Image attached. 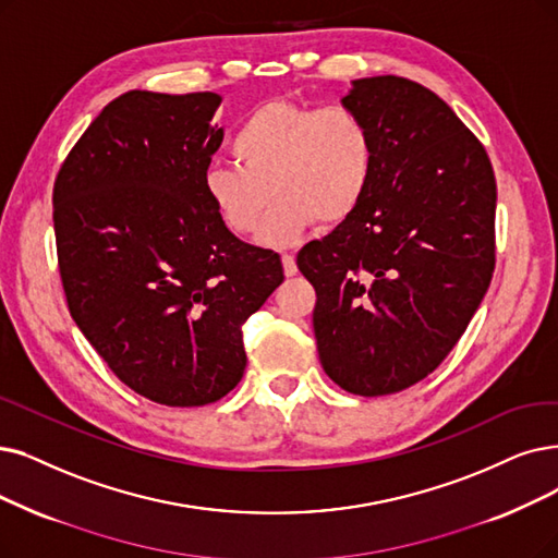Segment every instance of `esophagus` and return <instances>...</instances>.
Wrapping results in <instances>:
<instances>
[{"label": "esophagus", "mask_w": 558, "mask_h": 558, "mask_svg": "<svg viewBox=\"0 0 558 558\" xmlns=\"http://www.w3.org/2000/svg\"><path fill=\"white\" fill-rule=\"evenodd\" d=\"M281 263H283V272L286 277H295L298 275V263L291 254H281Z\"/></svg>", "instance_id": "1"}]
</instances>
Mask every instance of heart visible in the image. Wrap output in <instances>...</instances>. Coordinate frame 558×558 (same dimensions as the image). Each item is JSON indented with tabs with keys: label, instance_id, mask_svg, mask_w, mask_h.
<instances>
[{
	"label": "heart",
	"instance_id": "heart-1",
	"mask_svg": "<svg viewBox=\"0 0 558 558\" xmlns=\"http://www.w3.org/2000/svg\"><path fill=\"white\" fill-rule=\"evenodd\" d=\"M235 165H210L202 185L206 202L235 235L288 244L304 231L341 225L362 206L375 169L368 123L345 105L311 107L267 100L240 121L231 137Z\"/></svg>",
	"mask_w": 558,
	"mask_h": 558
}]
</instances>
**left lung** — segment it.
<instances>
[{"mask_svg":"<svg viewBox=\"0 0 558 558\" xmlns=\"http://www.w3.org/2000/svg\"><path fill=\"white\" fill-rule=\"evenodd\" d=\"M373 135L362 206L298 254L316 288L320 364L356 396L403 391L447 356L495 272L497 183L483 144L430 88L354 80Z\"/></svg>","mask_w":558,"mask_h":558,"instance_id":"1","label":"left lung"}]
</instances>
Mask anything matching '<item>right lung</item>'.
<instances>
[{
    "instance_id": "right-lung-1",
    "label": "right lung",
    "mask_w": 558,
    "mask_h": 558,
    "mask_svg": "<svg viewBox=\"0 0 558 558\" xmlns=\"http://www.w3.org/2000/svg\"><path fill=\"white\" fill-rule=\"evenodd\" d=\"M221 98L128 92L86 128L54 181L59 275L86 341L132 391L169 408L227 396L247 366L242 323L283 281L235 238L202 178Z\"/></svg>"
}]
</instances>
